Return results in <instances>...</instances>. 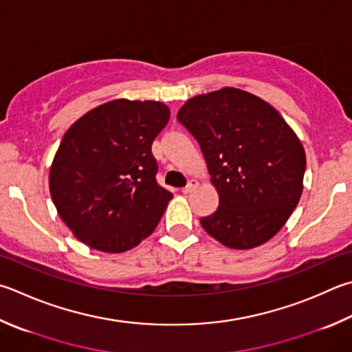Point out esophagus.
Wrapping results in <instances>:
<instances>
[{
  "instance_id": "1",
  "label": "esophagus",
  "mask_w": 352,
  "mask_h": 352,
  "mask_svg": "<svg viewBox=\"0 0 352 352\" xmlns=\"http://www.w3.org/2000/svg\"><path fill=\"white\" fill-rule=\"evenodd\" d=\"M195 189H197V183H192V182H190L186 188H183V189H182V192H183L184 195H188V194H192Z\"/></svg>"
}]
</instances>
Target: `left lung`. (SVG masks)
Listing matches in <instances>:
<instances>
[{
	"instance_id": "obj_1",
	"label": "left lung",
	"mask_w": 352,
	"mask_h": 352,
	"mask_svg": "<svg viewBox=\"0 0 352 352\" xmlns=\"http://www.w3.org/2000/svg\"><path fill=\"white\" fill-rule=\"evenodd\" d=\"M177 118L200 144L219 192V208L200 220L204 231L232 249L271 240L302 197L306 155L296 132L270 103L237 87L192 97Z\"/></svg>"
}]
</instances>
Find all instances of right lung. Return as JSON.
Segmentation results:
<instances>
[{
    "label": "right lung",
    "instance_id": "right-lung-1",
    "mask_svg": "<svg viewBox=\"0 0 352 352\" xmlns=\"http://www.w3.org/2000/svg\"><path fill=\"white\" fill-rule=\"evenodd\" d=\"M160 101L112 100L69 127L49 172L50 197L76 239L101 252L154 232L172 194L155 180L152 143L168 124Z\"/></svg>",
    "mask_w": 352,
    "mask_h": 352
}]
</instances>
